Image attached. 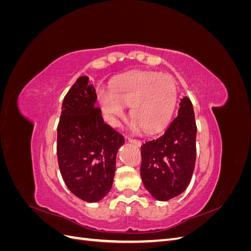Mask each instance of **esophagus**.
Segmentation results:
<instances>
[{
  "mask_svg": "<svg viewBox=\"0 0 251 251\" xmlns=\"http://www.w3.org/2000/svg\"><path fill=\"white\" fill-rule=\"evenodd\" d=\"M128 142L134 144L136 147H141V141L137 140V139H133V138H128Z\"/></svg>",
  "mask_w": 251,
  "mask_h": 251,
  "instance_id": "34e87169",
  "label": "esophagus"
}]
</instances>
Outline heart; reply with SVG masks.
<instances>
[{
  "mask_svg": "<svg viewBox=\"0 0 251 251\" xmlns=\"http://www.w3.org/2000/svg\"><path fill=\"white\" fill-rule=\"evenodd\" d=\"M101 111L113 126L126 116L125 105H131L132 126L140 131L146 127L154 133L169 124L177 102L174 80L165 74L136 72L114 81L109 89L98 91Z\"/></svg>",
  "mask_w": 251,
  "mask_h": 251,
  "instance_id": "heart-1",
  "label": "heart"
}]
</instances>
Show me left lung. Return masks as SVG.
<instances>
[{
    "label": "left lung",
    "mask_w": 251,
    "mask_h": 251,
    "mask_svg": "<svg viewBox=\"0 0 251 251\" xmlns=\"http://www.w3.org/2000/svg\"><path fill=\"white\" fill-rule=\"evenodd\" d=\"M197 126L192 101L180 100L178 115L156 140L141 146V179L158 201L183 193L191 182L196 162Z\"/></svg>",
    "instance_id": "left-lung-1"
}]
</instances>
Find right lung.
<instances>
[{"mask_svg":"<svg viewBox=\"0 0 251 251\" xmlns=\"http://www.w3.org/2000/svg\"><path fill=\"white\" fill-rule=\"evenodd\" d=\"M88 76H80L64 98L57 126V160L67 187L86 202L109 194L123 135L104 124Z\"/></svg>","mask_w":251,"mask_h":251,"instance_id":"add662e5","label":"right lung"}]
</instances>
